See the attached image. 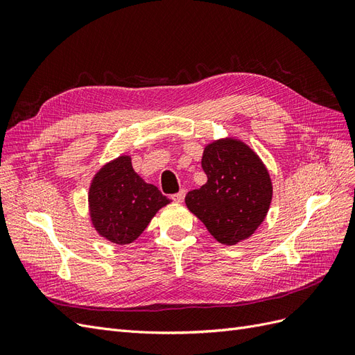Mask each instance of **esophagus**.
Masks as SVG:
<instances>
[{"instance_id": "34e87169", "label": "esophagus", "mask_w": 355, "mask_h": 355, "mask_svg": "<svg viewBox=\"0 0 355 355\" xmlns=\"http://www.w3.org/2000/svg\"><path fill=\"white\" fill-rule=\"evenodd\" d=\"M171 198H173L176 202H182L185 198V189H180L179 192H176V194L171 196Z\"/></svg>"}]
</instances>
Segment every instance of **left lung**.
I'll list each match as a JSON object with an SVG mask.
<instances>
[{
  "instance_id": "1",
  "label": "left lung",
  "mask_w": 355,
  "mask_h": 355,
  "mask_svg": "<svg viewBox=\"0 0 355 355\" xmlns=\"http://www.w3.org/2000/svg\"><path fill=\"white\" fill-rule=\"evenodd\" d=\"M201 167L207 182L188 192V209L222 244L250 237L272 198L271 179L259 157L243 142L225 139L206 146Z\"/></svg>"
}]
</instances>
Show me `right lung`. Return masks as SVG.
<instances>
[{
	"label": "right lung",
	"mask_w": 355,
	"mask_h": 355,
	"mask_svg": "<svg viewBox=\"0 0 355 355\" xmlns=\"http://www.w3.org/2000/svg\"><path fill=\"white\" fill-rule=\"evenodd\" d=\"M89 201L94 228L115 244L135 241L154 214L170 202L157 187L135 173L130 157L124 155L96 175Z\"/></svg>",
	"instance_id": "add662e5"
}]
</instances>
